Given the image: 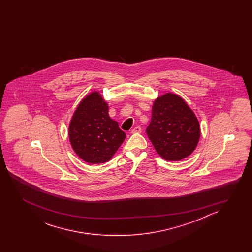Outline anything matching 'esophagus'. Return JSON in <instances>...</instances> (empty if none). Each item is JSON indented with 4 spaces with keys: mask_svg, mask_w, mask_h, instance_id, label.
I'll list each match as a JSON object with an SVG mask.
<instances>
[{
    "mask_svg": "<svg viewBox=\"0 0 252 252\" xmlns=\"http://www.w3.org/2000/svg\"><path fill=\"white\" fill-rule=\"evenodd\" d=\"M140 132H141V128H140V127H135V128H132L131 131H130V133L132 134L140 133Z\"/></svg>",
    "mask_w": 252,
    "mask_h": 252,
    "instance_id": "obj_1",
    "label": "esophagus"
}]
</instances>
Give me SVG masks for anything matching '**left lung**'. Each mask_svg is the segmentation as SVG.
Returning a JSON list of instances; mask_svg holds the SVG:
<instances>
[{"instance_id": "obj_1", "label": "left lung", "mask_w": 252, "mask_h": 252, "mask_svg": "<svg viewBox=\"0 0 252 252\" xmlns=\"http://www.w3.org/2000/svg\"><path fill=\"white\" fill-rule=\"evenodd\" d=\"M146 132L163 159L179 161L195 150L201 129L196 115L182 97L166 93L153 102Z\"/></svg>"}]
</instances>
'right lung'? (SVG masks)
I'll use <instances>...</instances> for the list:
<instances>
[{"instance_id":"obj_1","label":"right lung","mask_w":252,"mask_h":252,"mask_svg":"<svg viewBox=\"0 0 252 252\" xmlns=\"http://www.w3.org/2000/svg\"><path fill=\"white\" fill-rule=\"evenodd\" d=\"M109 105L98 91L84 97L73 114L68 136L76 155L89 164L111 160L126 134L109 116Z\"/></svg>"}]
</instances>
